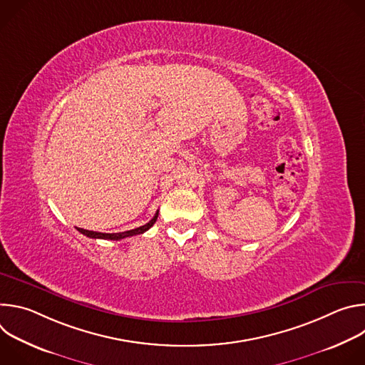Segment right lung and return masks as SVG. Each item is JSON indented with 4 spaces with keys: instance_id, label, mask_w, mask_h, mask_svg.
<instances>
[{
    "instance_id": "obj_1",
    "label": "right lung",
    "mask_w": 365,
    "mask_h": 365,
    "mask_svg": "<svg viewBox=\"0 0 365 365\" xmlns=\"http://www.w3.org/2000/svg\"><path fill=\"white\" fill-rule=\"evenodd\" d=\"M158 217H159V211L155 212V215L153 217L151 221H148L145 225H141L135 230H130V231H124V232H114V234H106V232H96V231H88V230H83V228H78V231L89 238H95V240H114V241H118V240H123V238H127V237H133V235H138V234H143L147 230H150L154 222L158 221Z\"/></svg>"
}]
</instances>
